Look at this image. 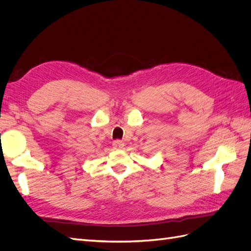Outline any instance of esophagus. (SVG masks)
I'll return each instance as SVG.
<instances>
[{
    "mask_svg": "<svg viewBox=\"0 0 251 251\" xmlns=\"http://www.w3.org/2000/svg\"><path fill=\"white\" fill-rule=\"evenodd\" d=\"M124 141H121V140H119V139H116V140H114L113 141V143H112V146L114 147V149H121L124 147Z\"/></svg>",
    "mask_w": 251,
    "mask_h": 251,
    "instance_id": "1",
    "label": "esophagus"
}]
</instances>
